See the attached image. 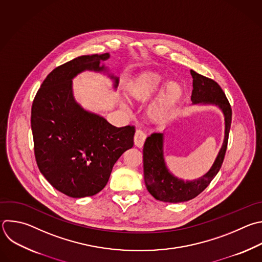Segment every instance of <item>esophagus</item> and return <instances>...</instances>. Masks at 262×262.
<instances>
[{
  "instance_id": "obj_1",
  "label": "esophagus",
  "mask_w": 262,
  "mask_h": 262,
  "mask_svg": "<svg viewBox=\"0 0 262 262\" xmlns=\"http://www.w3.org/2000/svg\"><path fill=\"white\" fill-rule=\"evenodd\" d=\"M146 134L141 130V129H138L135 134V138H134V141H135V145L139 148H142L144 143H145V140H146Z\"/></svg>"
}]
</instances>
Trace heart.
<instances>
[{"mask_svg":"<svg viewBox=\"0 0 262 262\" xmlns=\"http://www.w3.org/2000/svg\"><path fill=\"white\" fill-rule=\"evenodd\" d=\"M165 82L166 78L158 72H143L129 83L128 91L135 100L145 102L153 97ZM183 96L182 83L167 82L148 106V116L155 122L167 121L176 113Z\"/></svg>","mask_w":262,"mask_h":262,"instance_id":"heart-1","label":"heart"}]
</instances>
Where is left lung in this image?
<instances>
[{
    "label": "left lung",
    "instance_id": "left-lung-1",
    "mask_svg": "<svg viewBox=\"0 0 262 262\" xmlns=\"http://www.w3.org/2000/svg\"><path fill=\"white\" fill-rule=\"evenodd\" d=\"M192 76V105H211L221 110L224 115V140L211 168L199 179L182 180L168 169L164 154V132L149 136L143 148L144 180L149 193L157 201L164 203H183L203 192L218 173L226 152L228 134L231 124V108L221 87L214 80L190 70Z\"/></svg>",
    "mask_w": 262,
    "mask_h": 262
}]
</instances>
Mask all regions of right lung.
Returning a JSON list of instances; mask_svg holds the SVG:
<instances>
[{
  "label": "right lung",
  "mask_w": 262,
  "mask_h": 262,
  "mask_svg": "<svg viewBox=\"0 0 262 262\" xmlns=\"http://www.w3.org/2000/svg\"><path fill=\"white\" fill-rule=\"evenodd\" d=\"M109 58V53L81 55L55 68L33 102L31 126L38 167L56 190L70 198L99 193L115 162L134 146V126L116 127L74 98L72 80L85 71L107 75L117 89L119 78L102 63Z\"/></svg>",
  "instance_id": "obj_1"
}]
</instances>
